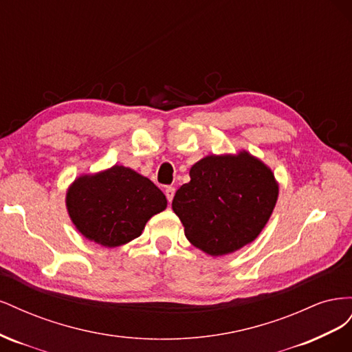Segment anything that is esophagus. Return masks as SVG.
Returning a JSON list of instances; mask_svg holds the SVG:
<instances>
[{"label": "esophagus", "instance_id": "1", "mask_svg": "<svg viewBox=\"0 0 352 352\" xmlns=\"http://www.w3.org/2000/svg\"><path fill=\"white\" fill-rule=\"evenodd\" d=\"M175 192H176L175 186H166V189H164V194H166V197H167V201H168V202H172V199H173V197H175Z\"/></svg>", "mask_w": 352, "mask_h": 352}]
</instances>
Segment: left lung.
Wrapping results in <instances>:
<instances>
[{"mask_svg": "<svg viewBox=\"0 0 352 352\" xmlns=\"http://www.w3.org/2000/svg\"><path fill=\"white\" fill-rule=\"evenodd\" d=\"M190 180L172 208L194 247L219 257L260 235L279 195L272 170L247 151L207 155L189 170Z\"/></svg>", "mask_w": 352, "mask_h": 352, "instance_id": "8db88e82", "label": "left lung"}]
</instances>
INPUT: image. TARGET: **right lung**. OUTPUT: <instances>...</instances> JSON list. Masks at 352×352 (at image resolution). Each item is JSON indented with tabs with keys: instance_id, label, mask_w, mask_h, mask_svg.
<instances>
[{
	"instance_id": "1",
	"label": "right lung",
	"mask_w": 352,
	"mask_h": 352,
	"mask_svg": "<svg viewBox=\"0 0 352 352\" xmlns=\"http://www.w3.org/2000/svg\"><path fill=\"white\" fill-rule=\"evenodd\" d=\"M66 207L82 235L102 247H120L142 233L146 221L167 207L150 179L124 166L78 177L67 189Z\"/></svg>"
}]
</instances>
